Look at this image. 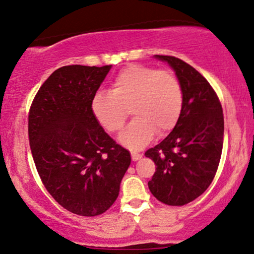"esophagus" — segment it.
Returning <instances> with one entry per match:
<instances>
[{"label":"esophagus","instance_id":"34e87169","mask_svg":"<svg viewBox=\"0 0 254 254\" xmlns=\"http://www.w3.org/2000/svg\"><path fill=\"white\" fill-rule=\"evenodd\" d=\"M141 157H143V155L139 154V153H134V152H132V153H131V158H132L133 161L139 160V159H141Z\"/></svg>","mask_w":254,"mask_h":254}]
</instances>
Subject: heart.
Returning <instances> with one entry per match:
<instances>
[{
  "instance_id": "heart-1",
  "label": "heart",
  "mask_w": 254,
  "mask_h": 254,
  "mask_svg": "<svg viewBox=\"0 0 254 254\" xmlns=\"http://www.w3.org/2000/svg\"><path fill=\"white\" fill-rule=\"evenodd\" d=\"M184 108V90L171 70L129 65L115 76L110 92H99L92 100V110L101 127L117 132L129 116L133 121L120 134V141L130 150H140L153 139L177 127Z\"/></svg>"
}]
</instances>
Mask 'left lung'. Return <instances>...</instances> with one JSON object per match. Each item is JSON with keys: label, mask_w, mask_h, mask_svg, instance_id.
I'll list each match as a JSON object with an SVG mask.
<instances>
[{"label": "left lung", "mask_w": 254, "mask_h": 254, "mask_svg": "<svg viewBox=\"0 0 254 254\" xmlns=\"http://www.w3.org/2000/svg\"><path fill=\"white\" fill-rule=\"evenodd\" d=\"M167 63L184 90V108L177 127L145 152L157 170L148 188L157 200L184 205L203 194L214 180L221 160L224 117L210 83L194 67L171 56H154Z\"/></svg>", "instance_id": "left-lung-1"}]
</instances>
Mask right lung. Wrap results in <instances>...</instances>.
Segmentation results:
<instances>
[{
    "label": "right lung",
    "mask_w": 254,
    "mask_h": 254,
    "mask_svg": "<svg viewBox=\"0 0 254 254\" xmlns=\"http://www.w3.org/2000/svg\"><path fill=\"white\" fill-rule=\"evenodd\" d=\"M109 66L70 65L51 74L31 104L29 140L47 191L73 214L97 216L116 201L131 164L94 116L92 100Z\"/></svg>",
    "instance_id": "add662e5"
}]
</instances>
